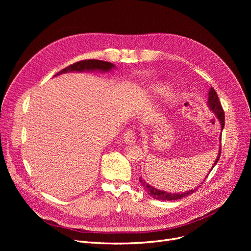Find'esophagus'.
I'll return each instance as SVG.
<instances>
[{
    "mask_svg": "<svg viewBox=\"0 0 251 251\" xmlns=\"http://www.w3.org/2000/svg\"><path fill=\"white\" fill-rule=\"evenodd\" d=\"M123 139H124V143L126 144H133L136 142V137L132 131H127L123 136Z\"/></svg>",
    "mask_w": 251,
    "mask_h": 251,
    "instance_id": "esophagus-1",
    "label": "esophagus"
}]
</instances>
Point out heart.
I'll return each mask as SVG.
<instances>
[{
	"instance_id": "1",
	"label": "heart",
	"mask_w": 251,
	"mask_h": 251,
	"mask_svg": "<svg viewBox=\"0 0 251 251\" xmlns=\"http://www.w3.org/2000/svg\"><path fill=\"white\" fill-rule=\"evenodd\" d=\"M170 91H171L170 86L165 82H156L150 87L151 95L157 98L166 97Z\"/></svg>"
}]
</instances>
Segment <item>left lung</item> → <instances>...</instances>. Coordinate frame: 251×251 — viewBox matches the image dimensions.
<instances>
[{"mask_svg":"<svg viewBox=\"0 0 251 251\" xmlns=\"http://www.w3.org/2000/svg\"><path fill=\"white\" fill-rule=\"evenodd\" d=\"M208 98H207V107L208 109L212 111L214 113V115L218 118V120L220 122V126H221V131H223L224 129V126H225V116H224V111H223V108L221 105V102L219 100V98H218V95L217 92L215 91V89L213 87H210L209 90H208ZM221 136H222V133L220 134V141H221ZM220 155H221V144L219 146V153H218V156L217 159L215 161V163L213 164L212 168L209 169L208 171V174L210 173V171L213 170V168L217 165L219 159H220ZM208 174L205 176L204 180L207 178ZM203 180V181H204ZM203 181L201 183L202 184ZM139 182L141 185L143 186L144 190H146L150 196H151L152 199L154 200H157V201H178V200H181L183 199V197H186L192 193H194V191H196L197 189H199V187H201V185H197L195 188H192V189H189L187 191H184V192H168V191H164V190H160L157 189L151 185H150L149 183H147V181L144 180L142 177H139Z\"/></svg>","mask_w":251,"mask_h":251,"instance_id":"obj_1","label":"left lung"}]
</instances>
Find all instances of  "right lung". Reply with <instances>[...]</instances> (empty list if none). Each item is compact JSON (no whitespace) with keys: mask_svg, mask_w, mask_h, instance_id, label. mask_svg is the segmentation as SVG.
Segmentation results:
<instances>
[{"mask_svg":"<svg viewBox=\"0 0 251 251\" xmlns=\"http://www.w3.org/2000/svg\"><path fill=\"white\" fill-rule=\"evenodd\" d=\"M113 69H116V66L110 62H104L100 60H85L74 63L73 65L68 66L65 69L58 72L54 77L61 74L70 73V72H101L107 73L111 72Z\"/></svg>","mask_w":251,"mask_h":251,"instance_id":"1","label":"right lung"}]
</instances>
